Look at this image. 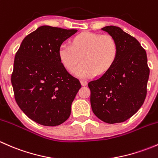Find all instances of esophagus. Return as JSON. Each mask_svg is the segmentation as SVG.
I'll use <instances>...</instances> for the list:
<instances>
[{
	"label": "esophagus",
	"mask_w": 158,
	"mask_h": 158,
	"mask_svg": "<svg viewBox=\"0 0 158 158\" xmlns=\"http://www.w3.org/2000/svg\"><path fill=\"white\" fill-rule=\"evenodd\" d=\"M80 82H81V85H82V86H85V85H87V81L85 80H81Z\"/></svg>",
	"instance_id": "obj_1"
}]
</instances>
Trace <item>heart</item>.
Wrapping results in <instances>:
<instances>
[{"label":"heart","mask_w":158,"mask_h":158,"mask_svg":"<svg viewBox=\"0 0 158 158\" xmlns=\"http://www.w3.org/2000/svg\"><path fill=\"white\" fill-rule=\"evenodd\" d=\"M58 52L60 61L69 71L74 69L82 56L84 63L73 73L80 79H89L97 72L106 73L112 66L117 57L118 46L110 35L83 32L75 36L72 45L63 43Z\"/></svg>","instance_id":"b5f03b06"}]
</instances>
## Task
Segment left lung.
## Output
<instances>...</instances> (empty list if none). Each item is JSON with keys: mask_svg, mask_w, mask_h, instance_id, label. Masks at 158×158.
<instances>
[{"mask_svg": "<svg viewBox=\"0 0 158 158\" xmlns=\"http://www.w3.org/2000/svg\"><path fill=\"white\" fill-rule=\"evenodd\" d=\"M112 36L118 54L99 79L91 81L90 102L94 114L104 122H123L139 110L147 95L150 69L145 49L120 27L102 28Z\"/></svg>", "mask_w": 158, "mask_h": 158, "instance_id": "8db88e82", "label": "left lung"}]
</instances>
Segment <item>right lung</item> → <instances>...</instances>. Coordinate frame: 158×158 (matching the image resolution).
I'll return each instance as SVG.
<instances>
[{"instance_id":"right-lung-1","label":"right lung","mask_w":158,"mask_h":158,"mask_svg":"<svg viewBox=\"0 0 158 158\" xmlns=\"http://www.w3.org/2000/svg\"><path fill=\"white\" fill-rule=\"evenodd\" d=\"M77 30L40 27L23 40L15 55L11 83L20 109L31 120L56 126L69 118L81 88L59 56V47Z\"/></svg>"}]
</instances>
